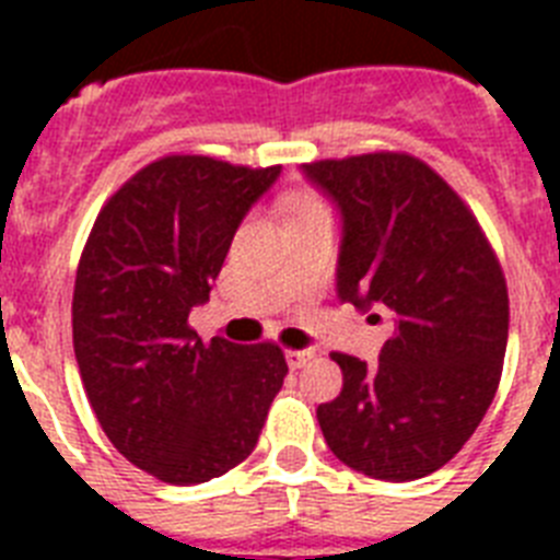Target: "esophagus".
I'll return each mask as SVG.
<instances>
[{
  "label": "esophagus",
  "instance_id": "34e87169",
  "mask_svg": "<svg viewBox=\"0 0 560 560\" xmlns=\"http://www.w3.org/2000/svg\"><path fill=\"white\" fill-rule=\"evenodd\" d=\"M311 359H314V350H285V361H289L291 370L305 368Z\"/></svg>",
  "mask_w": 560,
  "mask_h": 560
}]
</instances>
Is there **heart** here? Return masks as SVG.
<instances>
[{
    "instance_id": "obj_1",
    "label": "heart",
    "mask_w": 560,
    "mask_h": 560,
    "mask_svg": "<svg viewBox=\"0 0 560 560\" xmlns=\"http://www.w3.org/2000/svg\"><path fill=\"white\" fill-rule=\"evenodd\" d=\"M308 205H316V201H314V199H305V201H303V205L296 207V210H303V207H308Z\"/></svg>"
}]
</instances>
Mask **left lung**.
Returning a JSON list of instances; mask_svg holds the SVG:
<instances>
[{"label":"left lung","mask_w":560,"mask_h":560,"mask_svg":"<svg viewBox=\"0 0 560 560\" xmlns=\"http://www.w3.org/2000/svg\"><path fill=\"white\" fill-rule=\"evenodd\" d=\"M303 173L341 215L339 300L393 319L373 368L334 353L345 381L316 409L325 443L373 479L427 477L497 395L511 316L497 255L457 192L409 153L311 162Z\"/></svg>","instance_id":"1"}]
</instances>
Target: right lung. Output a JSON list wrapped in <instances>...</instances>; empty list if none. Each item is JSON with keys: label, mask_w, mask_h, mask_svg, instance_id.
<instances>
[{"label": "right lung", "mask_w": 560, "mask_h": 560, "mask_svg": "<svg viewBox=\"0 0 560 560\" xmlns=\"http://www.w3.org/2000/svg\"><path fill=\"white\" fill-rule=\"evenodd\" d=\"M280 176L212 156H162L97 215L72 296L86 398L114 448L171 485L244 463L289 373L283 350L210 345L187 325L210 300L237 226Z\"/></svg>", "instance_id": "obj_1"}]
</instances>
